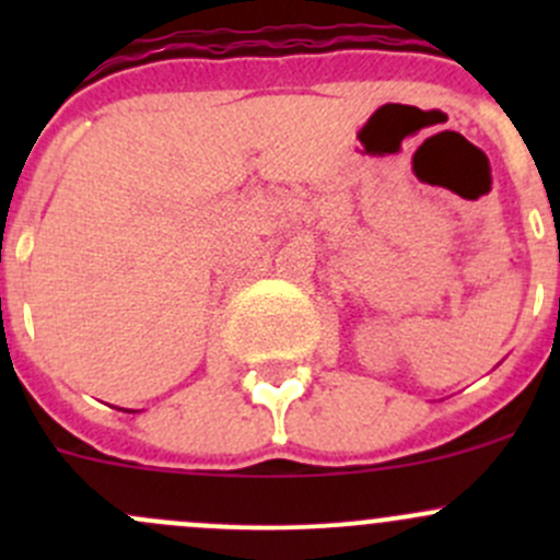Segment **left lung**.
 Here are the masks:
<instances>
[{"mask_svg": "<svg viewBox=\"0 0 560 560\" xmlns=\"http://www.w3.org/2000/svg\"><path fill=\"white\" fill-rule=\"evenodd\" d=\"M558 308H560V301H558Z\"/></svg>", "mask_w": 560, "mask_h": 560, "instance_id": "1", "label": "left lung"}]
</instances>
